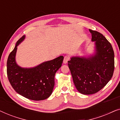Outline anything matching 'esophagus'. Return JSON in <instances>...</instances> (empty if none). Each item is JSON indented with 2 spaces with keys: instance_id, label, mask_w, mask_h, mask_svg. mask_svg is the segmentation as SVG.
<instances>
[{
  "instance_id": "1",
  "label": "esophagus",
  "mask_w": 120,
  "mask_h": 120,
  "mask_svg": "<svg viewBox=\"0 0 120 120\" xmlns=\"http://www.w3.org/2000/svg\"><path fill=\"white\" fill-rule=\"evenodd\" d=\"M69 60V57L68 56H65L64 58V60H63V63L64 64H67L68 63V61Z\"/></svg>"
}]
</instances>
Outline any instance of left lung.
Returning <instances> with one entry per match:
<instances>
[{
	"instance_id": "8db88e82",
	"label": "left lung",
	"mask_w": 120,
	"mask_h": 120,
	"mask_svg": "<svg viewBox=\"0 0 120 120\" xmlns=\"http://www.w3.org/2000/svg\"><path fill=\"white\" fill-rule=\"evenodd\" d=\"M89 31L94 45L92 53L72 56L68 62L75 87L86 95L102 89L110 80L114 70V52L111 44L100 33Z\"/></svg>"
}]
</instances>
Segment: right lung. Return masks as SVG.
Returning <instances> with one entry per match:
<instances>
[{
	"label": "right lung",
	"mask_w": 120,
	"mask_h": 120,
	"mask_svg": "<svg viewBox=\"0 0 120 120\" xmlns=\"http://www.w3.org/2000/svg\"><path fill=\"white\" fill-rule=\"evenodd\" d=\"M25 38L23 35L17 41L8 57V78L19 94L33 101H42L48 98L53 92L55 74L62 66L64 57L60 56L30 68L19 66L16 60L17 46Z\"/></svg>",
	"instance_id": "obj_1"
}]
</instances>
